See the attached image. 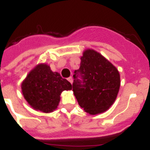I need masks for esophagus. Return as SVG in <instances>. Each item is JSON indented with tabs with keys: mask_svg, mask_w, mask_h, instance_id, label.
Segmentation results:
<instances>
[{
	"mask_svg": "<svg viewBox=\"0 0 150 150\" xmlns=\"http://www.w3.org/2000/svg\"><path fill=\"white\" fill-rule=\"evenodd\" d=\"M67 80H68V81L70 82V83H71V84H72V83H73V78L71 77V76H70V77L67 78Z\"/></svg>",
	"mask_w": 150,
	"mask_h": 150,
	"instance_id": "obj_1",
	"label": "esophagus"
}]
</instances>
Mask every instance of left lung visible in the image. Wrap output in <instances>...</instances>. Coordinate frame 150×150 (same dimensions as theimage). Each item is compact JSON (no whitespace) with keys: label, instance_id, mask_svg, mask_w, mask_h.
I'll return each mask as SVG.
<instances>
[{"label":"left lung","instance_id":"8db88e82","mask_svg":"<svg viewBox=\"0 0 150 150\" xmlns=\"http://www.w3.org/2000/svg\"><path fill=\"white\" fill-rule=\"evenodd\" d=\"M73 76L74 95L79 105L89 114L104 112L116 100L120 87V74L98 52L85 51L80 67Z\"/></svg>","mask_w":150,"mask_h":150}]
</instances>
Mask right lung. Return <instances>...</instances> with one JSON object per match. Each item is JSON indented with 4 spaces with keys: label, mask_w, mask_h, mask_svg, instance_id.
<instances>
[{
    "label": "right lung",
    "mask_w": 150,
    "mask_h": 150,
    "mask_svg": "<svg viewBox=\"0 0 150 150\" xmlns=\"http://www.w3.org/2000/svg\"><path fill=\"white\" fill-rule=\"evenodd\" d=\"M72 88L71 83L52 72L50 66L41 64L34 67L22 84V94L28 103L35 110L50 112L60 101V95Z\"/></svg>",
    "instance_id": "obj_1"
}]
</instances>
